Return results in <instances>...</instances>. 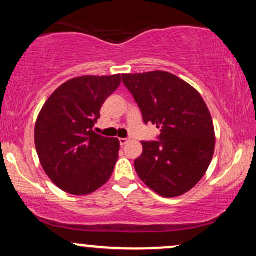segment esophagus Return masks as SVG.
Instances as JSON below:
<instances>
[{"instance_id":"1","label":"esophagus","mask_w":256,"mask_h":256,"mask_svg":"<svg viewBox=\"0 0 256 256\" xmlns=\"http://www.w3.org/2000/svg\"><path fill=\"white\" fill-rule=\"evenodd\" d=\"M119 142H120V144H122V146H125L126 143L128 142V138H120Z\"/></svg>"}]
</instances>
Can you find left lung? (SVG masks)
I'll return each instance as SVG.
<instances>
[{
  "mask_svg": "<svg viewBox=\"0 0 256 256\" xmlns=\"http://www.w3.org/2000/svg\"><path fill=\"white\" fill-rule=\"evenodd\" d=\"M122 83L144 124L160 128L158 140L140 142L143 152L134 160L138 177L164 198L183 195L201 180L214 154V126L204 98L164 71L122 74Z\"/></svg>",
  "mask_w": 256,
  "mask_h": 256,
  "instance_id": "8db88e82",
  "label": "left lung"
}]
</instances>
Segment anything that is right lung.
<instances>
[{"label":"right lung","instance_id":"obj_1","mask_svg":"<svg viewBox=\"0 0 256 256\" xmlns=\"http://www.w3.org/2000/svg\"><path fill=\"white\" fill-rule=\"evenodd\" d=\"M122 74L83 76L58 86L38 114L34 144L52 182L72 195H88L107 183L119 156L118 138L94 131L102 104Z\"/></svg>","mask_w":256,"mask_h":256}]
</instances>
